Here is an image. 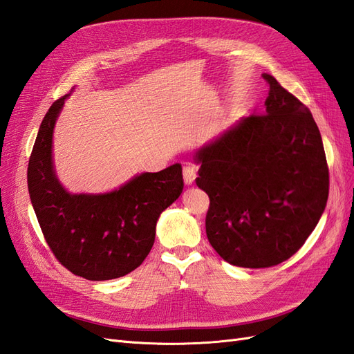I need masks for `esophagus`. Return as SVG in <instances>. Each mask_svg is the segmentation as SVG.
I'll list each match as a JSON object with an SVG mask.
<instances>
[{"instance_id": "34e87169", "label": "esophagus", "mask_w": 354, "mask_h": 354, "mask_svg": "<svg viewBox=\"0 0 354 354\" xmlns=\"http://www.w3.org/2000/svg\"><path fill=\"white\" fill-rule=\"evenodd\" d=\"M183 178H185V183L187 186H192V185L195 183V178H196V168H195V165L187 164L183 168Z\"/></svg>"}]
</instances>
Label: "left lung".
Listing matches in <instances>:
<instances>
[{
    "instance_id": "obj_1",
    "label": "left lung",
    "mask_w": 354,
    "mask_h": 354,
    "mask_svg": "<svg viewBox=\"0 0 354 354\" xmlns=\"http://www.w3.org/2000/svg\"><path fill=\"white\" fill-rule=\"evenodd\" d=\"M266 112L243 116L199 147L196 185L209 196L205 226L224 261L276 266L301 248L325 211L329 174L312 113L272 75Z\"/></svg>"
}]
</instances>
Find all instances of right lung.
Returning a JSON list of instances; mask_svg holds the SVG:
<instances>
[{
    "label": "right lung",
    "mask_w": 354,
    "mask_h": 354,
    "mask_svg": "<svg viewBox=\"0 0 354 354\" xmlns=\"http://www.w3.org/2000/svg\"><path fill=\"white\" fill-rule=\"evenodd\" d=\"M71 94L51 104L28 165V189L44 238L56 259L88 281L125 276L151 252L162 211L183 192L181 165L140 173L104 194H71L53 156L57 118Z\"/></svg>",
    "instance_id": "obj_1"
}]
</instances>
